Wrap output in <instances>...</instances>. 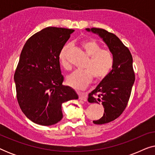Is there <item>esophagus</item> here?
I'll list each match as a JSON object with an SVG mask.
<instances>
[{
  "instance_id": "1",
  "label": "esophagus",
  "mask_w": 155,
  "mask_h": 155,
  "mask_svg": "<svg viewBox=\"0 0 155 155\" xmlns=\"http://www.w3.org/2000/svg\"><path fill=\"white\" fill-rule=\"evenodd\" d=\"M79 99L80 100L84 101H87V96L84 93H79Z\"/></svg>"
}]
</instances>
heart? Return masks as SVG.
Instances as JSON below:
<instances>
[{"mask_svg":"<svg viewBox=\"0 0 155 155\" xmlns=\"http://www.w3.org/2000/svg\"><path fill=\"white\" fill-rule=\"evenodd\" d=\"M81 45L86 54L90 57L84 65V70H78L67 77V82L76 90H83L92 82L93 77L95 80H101L109 75L113 68L114 58L112 53L108 49H104L98 42L93 39L86 40ZM69 44H65L60 51L58 58L61 64L65 69H70L71 64L68 58Z\"/></svg>","mask_w":155,"mask_h":155,"instance_id":"heart-1","label":"heart"}]
</instances>
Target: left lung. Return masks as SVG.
Instances as JSON below:
<instances>
[{"mask_svg":"<svg viewBox=\"0 0 155 155\" xmlns=\"http://www.w3.org/2000/svg\"><path fill=\"white\" fill-rule=\"evenodd\" d=\"M85 29L97 34L102 39L114 58L113 68L109 75L88 96L89 102H101L104 108L102 117L93 120V123L104 124L120 116L128 104L135 81L133 57L128 48L114 34L100 28Z\"/></svg>","mask_w":155,"mask_h":155,"instance_id":"1","label":"left lung"}]
</instances>
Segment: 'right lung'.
Returning a JSON list of instances; mask_svg holds the SVG:
<instances>
[{
    "label": "right lung",
    "mask_w": 155,
    "mask_h": 155,
    "mask_svg": "<svg viewBox=\"0 0 155 155\" xmlns=\"http://www.w3.org/2000/svg\"><path fill=\"white\" fill-rule=\"evenodd\" d=\"M74 29L48 27L25 43L14 75L17 99L29 120L51 126L63 118L62 104L78 99L75 91L64 86L58 55Z\"/></svg>",
    "instance_id": "obj_1"
}]
</instances>
